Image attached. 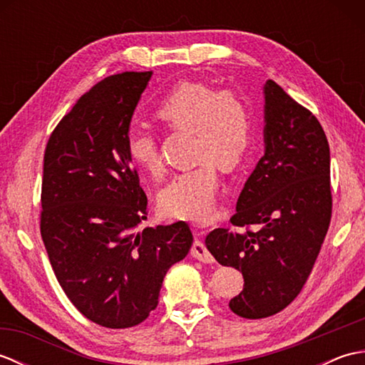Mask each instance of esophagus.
<instances>
[{"instance_id": "34e87169", "label": "esophagus", "mask_w": 365, "mask_h": 365, "mask_svg": "<svg viewBox=\"0 0 365 365\" xmlns=\"http://www.w3.org/2000/svg\"><path fill=\"white\" fill-rule=\"evenodd\" d=\"M191 255L195 259L204 263H213V255L207 250V246L202 242H195L191 246Z\"/></svg>"}]
</instances>
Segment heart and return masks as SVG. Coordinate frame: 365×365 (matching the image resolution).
Instances as JSON below:
<instances>
[{"label":"heart","instance_id":"b5f03b06","mask_svg":"<svg viewBox=\"0 0 365 365\" xmlns=\"http://www.w3.org/2000/svg\"><path fill=\"white\" fill-rule=\"evenodd\" d=\"M157 119L174 131H190L192 160L199 165L177 173L160 191L161 212L174 218L205 221L215 210L218 174L215 166L234 170L250 149L254 133L252 113L234 92L220 91L200 81H182L155 106ZM130 158L145 173H163L158 141L145 128L130 130Z\"/></svg>","mask_w":365,"mask_h":365}]
</instances>
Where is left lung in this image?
I'll list each match as a JSON object with an SVG mask.
<instances>
[{"label": "left lung", "instance_id": "left-lung-1", "mask_svg": "<svg viewBox=\"0 0 365 365\" xmlns=\"http://www.w3.org/2000/svg\"><path fill=\"white\" fill-rule=\"evenodd\" d=\"M263 89L265 155L238 197L234 227L215 229L205 238L218 263L243 274V292L229 307L251 320L281 312L298 297L332 215L329 144L322 123L273 80Z\"/></svg>", "mask_w": 365, "mask_h": 365}]
</instances>
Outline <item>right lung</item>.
Returning a JSON list of instances; mask_svg holds the SVG:
<instances>
[{
    "mask_svg": "<svg viewBox=\"0 0 365 365\" xmlns=\"http://www.w3.org/2000/svg\"><path fill=\"white\" fill-rule=\"evenodd\" d=\"M152 72L98 81L68 111L43 153L41 235L67 298L100 327L144 322L166 271L188 254L185 221L145 227L147 196L131 165V115Z\"/></svg>",
    "mask_w": 365,
    "mask_h": 365,
    "instance_id": "obj_1",
    "label": "right lung"
}]
</instances>
